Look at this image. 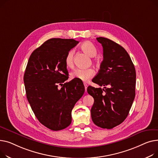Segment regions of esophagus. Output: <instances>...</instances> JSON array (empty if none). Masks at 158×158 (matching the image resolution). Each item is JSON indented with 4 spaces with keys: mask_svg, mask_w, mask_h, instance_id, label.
Segmentation results:
<instances>
[{
    "mask_svg": "<svg viewBox=\"0 0 158 158\" xmlns=\"http://www.w3.org/2000/svg\"><path fill=\"white\" fill-rule=\"evenodd\" d=\"M84 87H85V92H86V91H87V87H88V85H87V83H84Z\"/></svg>",
    "mask_w": 158,
    "mask_h": 158,
    "instance_id": "34e87169",
    "label": "esophagus"
}]
</instances>
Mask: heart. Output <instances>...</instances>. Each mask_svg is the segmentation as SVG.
<instances>
[{
    "label": "heart",
    "instance_id": "heart-1",
    "mask_svg": "<svg viewBox=\"0 0 158 158\" xmlns=\"http://www.w3.org/2000/svg\"><path fill=\"white\" fill-rule=\"evenodd\" d=\"M81 50L90 57H94L97 55V49L94 44L89 41L83 42L80 45ZM74 52L69 50L65 58V63L68 68H71L74 66ZM95 71L92 68L77 69L71 73V78H75L83 81H87L95 75Z\"/></svg>",
    "mask_w": 158,
    "mask_h": 158
}]
</instances>
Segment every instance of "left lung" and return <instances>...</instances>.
<instances>
[{"label": "left lung", "mask_w": 158, "mask_h": 158, "mask_svg": "<svg viewBox=\"0 0 158 158\" xmlns=\"http://www.w3.org/2000/svg\"><path fill=\"white\" fill-rule=\"evenodd\" d=\"M103 48V60L94 83L104 89L89 86L94 103L90 112L93 123L101 128L112 129L128 115L135 96L136 71L126 50L109 39L97 38Z\"/></svg>", "instance_id": "left-lung-1"}]
</instances>
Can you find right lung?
Returning a JSON list of instances; mask_svg holds the SVG:
<instances>
[{
    "mask_svg": "<svg viewBox=\"0 0 158 158\" xmlns=\"http://www.w3.org/2000/svg\"><path fill=\"white\" fill-rule=\"evenodd\" d=\"M78 43L73 39H50L32 53L25 69L27 100L39 121L53 131L71 124V111L84 93V85L78 80L63 84L68 79L65 58Z\"/></svg>",
    "mask_w": 158,
    "mask_h": 158,
    "instance_id": "add662e5",
    "label": "right lung"
}]
</instances>
